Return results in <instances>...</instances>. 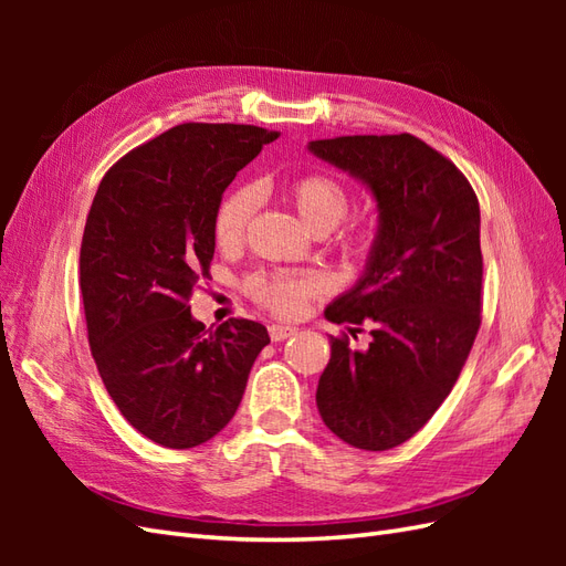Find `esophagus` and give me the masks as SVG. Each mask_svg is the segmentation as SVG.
<instances>
[{
    "mask_svg": "<svg viewBox=\"0 0 566 566\" xmlns=\"http://www.w3.org/2000/svg\"><path fill=\"white\" fill-rule=\"evenodd\" d=\"M297 333V328H293V325H281V323H273L269 325V337L273 342H283L287 337H293Z\"/></svg>",
    "mask_w": 566,
    "mask_h": 566,
    "instance_id": "34e87169",
    "label": "esophagus"
}]
</instances>
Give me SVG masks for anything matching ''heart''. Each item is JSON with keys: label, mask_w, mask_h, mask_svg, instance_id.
I'll list each match as a JSON object with an SVG mask.
<instances>
[{"label": "heart", "mask_w": 566, "mask_h": 566, "mask_svg": "<svg viewBox=\"0 0 566 566\" xmlns=\"http://www.w3.org/2000/svg\"><path fill=\"white\" fill-rule=\"evenodd\" d=\"M295 208L314 231L333 229L349 210V193L335 177L312 172L297 177L290 184ZM260 205V193L254 186H235L219 200L214 210V238L219 245L231 248L241 243L252 214ZM321 279L297 276L283 271H260L252 273L245 283L248 295L276 316L293 318L304 312L306 302L321 293Z\"/></svg>", "instance_id": "heart-1"}]
</instances>
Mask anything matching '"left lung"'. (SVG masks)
<instances>
[{"label": "left lung", "instance_id": "left-lung-1", "mask_svg": "<svg viewBox=\"0 0 566 566\" xmlns=\"http://www.w3.org/2000/svg\"><path fill=\"white\" fill-rule=\"evenodd\" d=\"M306 148L378 202L364 276L325 310L333 323H366L373 339L349 349L347 337H331L316 406L349 447L387 451L434 416L474 345L484 273L479 200L451 160L410 134L337 136Z\"/></svg>", "mask_w": 566, "mask_h": 566}]
</instances>
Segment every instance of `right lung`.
<instances>
[{
    "instance_id": "right-lung-1",
    "label": "right lung",
    "mask_w": 566,
    "mask_h": 566,
    "mask_svg": "<svg viewBox=\"0 0 566 566\" xmlns=\"http://www.w3.org/2000/svg\"><path fill=\"white\" fill-rule=\"evenodd\" d=\"M273 139L252 125H177L117 160L94 196L80 248L92 356L119 413L165 449L224 430L269 345L248 318L205 328L188 297L210 273L221 196Z\"/></svg>"
}]
</instances>
